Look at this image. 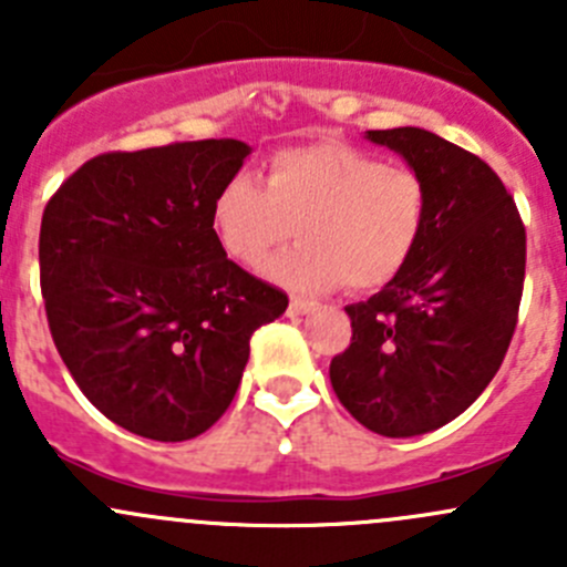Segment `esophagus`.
I'll use <instances>...</instances> for the list:
<instances>
[{"label":"esophagus","instance_id":"34e87169","mask_svg":"<svg viewBox=\"0 0 567 567\" xmlns=\"http://www.w3.org/2000/svg\"><path fill=\"white\" fill-rule=\"evenodd\" d=\"M316 310H318V301H307V299H293L288 307L290 316H310V312Z\"/></svg>","mask_w":567,"mask_h":567}]
</instances>
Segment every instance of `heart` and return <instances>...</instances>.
<instances>
[{
  "instance_id": "obj_1",
  "label": "heart",
  "mask_w": 567,
  "mask_h": 567,
  "mask_svg": "<svg viewBox=\"0 0 567 567\" xmlns=\"http://www.w3.org/2000/svg\"><path fill=\"white\" fill-rule=\"evenodd\" d=\"M427 221L425 181L348 145H305L274 153L260 175L233 177L210 205L219 247L238 266H266L290 236L293 249L268 277L299 293L348 282L379 290L403 274Z\"/></svg>"
}]
</instances>
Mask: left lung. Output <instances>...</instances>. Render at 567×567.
<instances>
[{
  "instance_id": "obj_1",
  "label": "left lung",
  "mask_w": 567,
  "mask_h": 567,
  "mask_svg": "<svg viewBox=\"0 0 567 567\" xmlns=\"http://www.w3.org/2000/svg\"><path fill=\"white\" fill-rule=\"evenodd\" d=\"M364 140L425 181L427 221L403 274L346 307L353 337L329 379L368 431L409 439L463 414L499 370L522 305L527 233L483 158L414 125Z\"/></svg>"
}]
</instances>
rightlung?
<instances>
[{
	"label": "right lung",
	"mask_w": 567,
	"mask_h": 567,
	"mask_svg": "<svg viewBox=\"0 0 567 567\" xmlns=\"http://www.w3.org/2000/svg\"><path fill=\"white\" fill-rule=\"evenodd\" d=\"M247 142L90 158L40 221V288L62 362L114 425L186 442L227 411L249 337L288 296L227 260L210 225Z\"/></svg>",
	"instance_id": "1"
}]
</instances>
